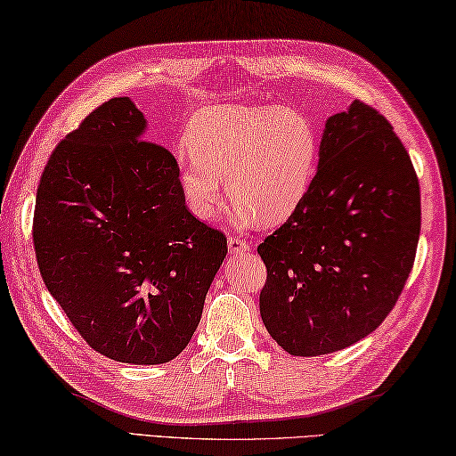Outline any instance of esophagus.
Segmentation results:
<instances>
[{"label": "esophagus", "instance_id": "obj_1", "mask_svg": "<svg viewBox=\"0 0 456 456\" xmlns=\"http://www.w3.org/2000/svg\"><path fill=\"white\" fill-rule=\"evenodd\" d=\"M228 250L230 254H244V252H250V244L246 242V240L238 238V236H230L228 238Z\"/></svg>", "mask_w": 456, "mask_h": 456}]
</instances>
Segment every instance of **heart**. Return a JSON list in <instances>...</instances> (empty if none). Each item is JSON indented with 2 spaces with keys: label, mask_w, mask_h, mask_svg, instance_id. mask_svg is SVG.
<instances>
[{
  "label": "heart",
  "mask_w": 456,
  "mask_h": 456,
  "mask_svg": "<svg viewBox=\"0 0 456 456\" xmlns=\"http://www.w3.org/2000/svg\"><path fill=\"white\" fill-rule=\"evenodd\" d=\"M186 144L192 159L178 167L191 210L216 218L228 196L242 216L273 224L288 218L312 183L320 139L302 110L268 105L204 107L191 118Z\"/></svg>",
  "instance_id": "b5f03b06"
}]
</instances>
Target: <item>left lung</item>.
<instances>
[{"instance_id": "left-lung-1", "label": "left lung", "mask_w": 456, "mask_h": 456, "mask_svg": "<svg viewBox=\"0 0 456 456\" xmlns=\"http://www.w3.org/2000/svg\"><path fill=\"white\" fill-rule=\"evenodd\" d=\"M420 192L387 118L362 101L325 121L317 173L257 246L265 330L289 355L354 346L397 304L415 262Z\"/></svg>"}]
</instances>
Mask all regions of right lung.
Listing matches in <instances>:
<instances>
[{
    "mask_svg": "<svg viewBox=\"0 0 456 456\" xmlns=\"http://www.w3.org/2000/svg\"><path fill=\"white\" fill-rule=\"evenodd\" d=\"M144 131L134 102L115 97L57 144L33 246L49 294L94 351L159 365L192 339L228 246L188 212L176 159Z\"/></svg>",
    "mask_w": 456,
    "mask_h": 456,
    "instance_id": "1",
    "label": "right lung"
}]
</instances>
